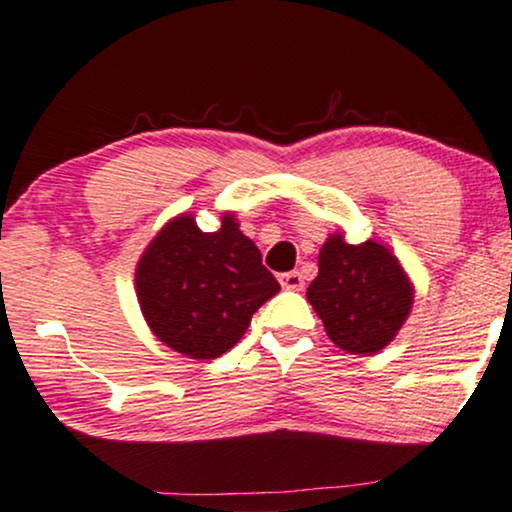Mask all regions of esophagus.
I'll return each mask as SVG.
<instances>
[{
	"instance_id": "1",
	"label": "esophagus",
	"mask_w": 512,
	"mask_h": 512,
	"mask_svg": "<svg viewBox=\"0 0 512 512\" xmlns=\"http://www.w3.org/2000/svg\"><path fill=\"white\" fill-rule=\"evenodd\" d=\"M279 282H282L284 289H291V291H301L303 289V274L301 272H286L279 277Z\"/></svg>"
}]
</instances>
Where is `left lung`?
<instances>
[{
    "label": "left lung",
    "instance_id": "1",
    "mask_svg": "<svg viewBox=\"0 0 512 512\" xmlns=\"http://www.w3.org/2000/svg\"><path fill=\"white\" fill-rule=\"evenodd\" d=\"M306 296L340 350L376 355L408 320L413 282L386 245H350L342 233H330Z\"/></svg>",
    "mask_w": 512,
    "mask_h": 512
}]
</instances>
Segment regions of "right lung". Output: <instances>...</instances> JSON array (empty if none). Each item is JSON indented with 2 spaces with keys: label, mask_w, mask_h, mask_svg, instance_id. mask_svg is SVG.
<instances>
[{
  "label": "right lung",
  "mask_w": 512,
  "mask_h": 512,
  "mask_svg": "<svg viewBox=\"0 0 512 512\" xmlns=\"http://www.w3.org/2000/svg\"><path fill=\"white\" fill-rule=\"evenodd\" d=\"M279 291L233 211L204 233L192 213L170 218L136 265V296L160 342L189 359H216L238 345L262 303Z\"/></svg>",
  "instance_id": "obj_1"
}]
</instances>
